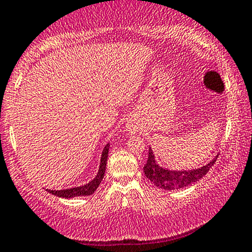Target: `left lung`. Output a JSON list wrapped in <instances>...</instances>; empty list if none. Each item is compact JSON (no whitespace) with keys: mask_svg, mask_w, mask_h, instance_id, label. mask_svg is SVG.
<instances>
[{"mask_svg":"<svg viewBox=\"0 0 252 252\" xmlns=\"http://www.w3.org/2000/svg\"><path fill=\"white\" fill-rule=\"evenodd\" d=\"M218 156H216L212 162L206 164L205 166H201L199 169H194V170H168V169H163L159 166L155 159V155L152 152L151 148L149 149V158L148 162L144 165V174L148 179L157 186L158 188L165 189V190H174V189H180L191 183L196 182L200 179H202L212 168L214 163H216Z\"/></svg>","mask_w":252,"mask_h":252,"instance_id":"8db88e82","label":"left lung"}]
</instances>
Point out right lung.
<instances>
[{
  "label": "right lung",
  "instance_id": "right-lung-1",
  "mask_svg": "<svg viewBox=\"0 0 252 252\" xmlns=\"http://www.w3.org/2000/svg\"><path fill=\"white\" fill-rule=\"evenodd\" d=\"M108 150H109V144H107L102 151V156H101V163H100V168H98L97 175H96L94 180L90 181L88 185L81 186V187L63 189V190H50V189H46V190L51 194L56 195V196L65 197V199H70V197H75V196H87V195L94 194V191L98 188V186H100L101 181H102L104 176L107 158H108Z\"/></svg>",
  "mask_w": 252,
  "mask_h": 252
}]
</instances>
